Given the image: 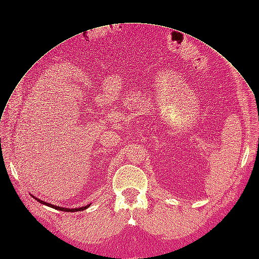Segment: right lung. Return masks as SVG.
Returning a JSON list of instances; mask_svg holds the SVG:
<instances>
[{
    "label": "right lung",
    "instance_id": "1",
    "mask_svg": "<svg viewBox=\"0 0 259 259\" xmlns=\"http://www.w3.org/2000/svg\"><path fill=\"white\" fill-rule=\"evenodd\" d=\"M33 198H35L33 196ZM39 203H41V204H44V205H47V206H50V207H52V208H54V209H57V210H60V211H66V212H74V211H81V210H84V209H86V208H89L90 206H91V204H89V205H86V206H83V207H79V208H64V207H59V206H55V205H53V204H50V203H47V202H45V201H41V200H39V199H37V198H35Z\"/></svg>",
    "mask_w": 259,
    "mask_h": 259
}]
</instances>
